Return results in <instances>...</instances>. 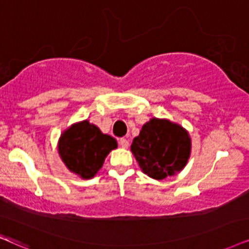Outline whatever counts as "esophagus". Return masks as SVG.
<instances>
[{
	"label": "esophagus",
	"mask_w": 249,
	"mask_h": 249,
	"mask_svg": "<svg viewBox=\"0 0 249 249\" xmlns=\"http://www.w3.org/2000/svg\"><path fill=\"white\" fill-rule=\"evenodd\" d=\"M118 143H119V146H121L122 148H128V146H130V143H128V140L124 139V138L119 139L118 140Z\"/></svg>",
	"instance_id": "esophagus-1"
}]
</instances>
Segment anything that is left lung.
Here are the masks:
<instances>
[{
  "label": "left lung",
  "instance_id": "8db88e82",
  "mask_svg": "<svg viewBox=\"0 0 249 249\" xmlns=\"http://www.w3.org/2000/svg\"><path fill=\"white\" fill-rule=\"evenodd\" d=\"M191 138L179 124L152 118L131 144V152L143 174L162 180L185 168L191 155Z\"/></svg>",
  "mask_w": 249,
  "mask_h": 249
}]
</instances>
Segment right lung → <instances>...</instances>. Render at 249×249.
I'll use <instances>...</instances> for the list:
<instances>
[{"label": "right lung", "instance_id": "obj_1", "mask_svg": "<svg viewBox=\"0 0 249 249\" xmlns=\"http://www.w3.org/2000/svg\"><path fill=\"white\" fill-rule=\"evenodd\" d=\"M117 148V141L88 121L71 125L61 134L58 154L71 172L83 179H90L97 174L106 157Z\"/></svg>", "mask_w": 249, "mask_h": 249}]
</instances>
